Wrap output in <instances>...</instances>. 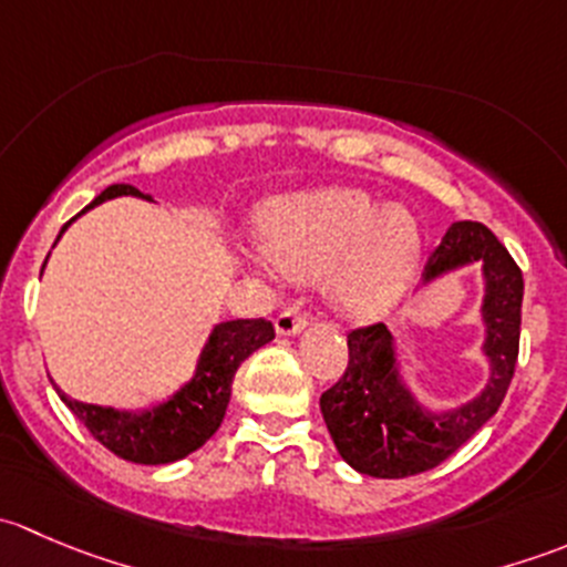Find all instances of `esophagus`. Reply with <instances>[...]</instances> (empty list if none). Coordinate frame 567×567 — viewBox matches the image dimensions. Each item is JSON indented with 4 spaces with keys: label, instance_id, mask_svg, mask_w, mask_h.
<instances>
[{
    "label": "esophagus",
    "instance_id": "obj_1",
    "mask_svg": "<svg viewBox=\"0 0 567 567\" xmlns=\"http://www.w3.org/2000/svg\"><path fill=\"white\" fill-rule=\"evenodd\" d=\"M307 323H310V318L301 312V307H285V310L277 316V320H274V326H277V334H282V337L299 334Z\"/></svg>",
    "mask_w": 567,
    "mask_h": 567
}]
</instances>
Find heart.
Returning <instances> with one entry per match:
<instances>
[{"label": "heart", "instance_id": "1", "mask_svg": "<svg viewBox=\"0 0 567 567\" xmlns=\"http://www.w3.org/2000/svg\"><path fill=\"white\" fill-rule=\"evenodd\" d=\"M257 241L285 277H323L329 305L353 320L384 318L411 288L422 260L416 216L353 186L268 199L257 214Z\"/></svg>", "mask_w": 567, "mask_h": 567}]
</instances>
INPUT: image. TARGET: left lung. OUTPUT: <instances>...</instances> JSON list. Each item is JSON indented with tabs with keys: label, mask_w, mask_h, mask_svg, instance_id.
Listing matches in <instances>:
<instances>
[{
	"label": "left lung",
	"mask_w": 567,
	"mask_h": 567,
	"mask_svg": "<svg viewBox=\"0 0 567 567\" xmlns=\"http://www.w3.org/2000/svg\"><path fill=\"white\" fill-rule=\"evenodd\" d=\"M483 266V353L491 362L485 390L450 411H431L400 375L398 346L384 323L348 334V368L320 394V414L337 453L370 477H411L447 461L499 411L516 373L524 277L511 251L480 221H455L431 251L422 282L455 268Z\"/></svg>",
	"instance_id": "8db88e82"
}]
</instances>
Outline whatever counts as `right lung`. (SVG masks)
<instances>
[{
    "label": "right lung",
    "instance_id": "1",
    "mask_svg": "<svg viewBox=\"0 0 567 567\" xmlns=\"http://www.w3.org/2000/svg\"><path fill=\"white\" fill-rule=\"evenodd\" d=\"M120 194L153 199L151 194H142L140 188L128 186V183H114V186L104 188L82 214H87L95 205L106 203V199L120 197ZM68 225L62 227L60 236L68 230ZM60 236H56V241H60ZM271 340L274 326L266 318H241L216 323L203 353H199L192 381L183 384L169 400L145 411H117L104 409V405L79 403V400L68 398L56 386L54 390L62 398V403L76 414V420L84 422V427L106 450H112L117 458L158 466V463L186 458L188 453L203 447L219 431L227 403H230L236 370L241 368V362L249 353H255L257 348H262Z\"/></svg>",
    "mask_w": 567,
    "mask_h": 567
}]
</instances>
